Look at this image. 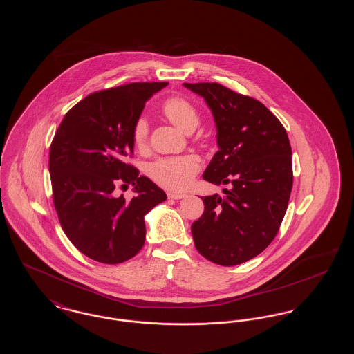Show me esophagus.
Returning <instances> with one entry per match:
<instances>
[{
    "instance_id": "1",
    "label": "esophagus",
    "mask_w": 354,
    "mask_h": 354,
    "mask_svg": "<svg viewBox=\"0 0 354 354\" xmlns=\"http://www.w3.org/2000/svg\"><path fill=\"white\" fill-rule=\"evenodd\" d=\"M169 199H175V201H179V199H185L187 198L185 194H179V192H169Z\"/></svg>"
}]
</instances>
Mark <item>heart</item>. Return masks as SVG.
I'll use <instances>...</instances> for the list:
<instances>
[{
	"label": "heart",
	"mask_w": 354,
	"mask_h": 354,
	"mask_svg": "<svg viewBox=\"0 0 354 354\" xmlns=\"http://www.w3.org/2000/svg\"><path fill=\"white\" fill-rule=\"evenodd\" d=\"M165 115L180 130L188 131L199 122L195 107L188 101L179 97H172L163 103ZM149 123L147 119L140 117L135 122L133 140L138 149H143L147 143ZM199 171V159L194 155L160 158L153 162L149 174L152 179L162 187L171 191H183L192 183Z\"/></svg>",
	"instance_id": "b5f03b06"
}]
</instances>
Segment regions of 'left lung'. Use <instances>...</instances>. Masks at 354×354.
Instances as JSON below:
<instances>
[{
  "label": "left lung",
  "instance_id": "obj_1",
  "mask_svg": "<svg viewBox=\"0 0 354 354\" xmlns=\"http://www.w3.org/2000/svg\"><path fill=\"white\" fill-rule=\"evenodd\" d=\"M204 98L216 124L219 151L203 179L230 185L204 196L202 218L191 232L199 253L232 267L263 252L277 234L289 202L292 149L284 126L251 97L219 84H183Z\"/></svg>",
  "mask_w": 354,
  "mask_h": 354
}]
</instances>
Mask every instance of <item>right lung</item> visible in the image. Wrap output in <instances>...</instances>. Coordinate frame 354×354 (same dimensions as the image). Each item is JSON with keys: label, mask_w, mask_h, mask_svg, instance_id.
<instances>
[{"label": "right lung", "mask_w": 354, "mask_h": 354, "mask_svg": "<svg viewBox=\"0 0 354 354\" xmlns=\"http://www.w3.org/2000/svg\"><path fill=\"white\" fill-rule=\"evenodd\" d=\"M167 82H136L90 94L68 110L49 156L53 201L70 241L87 257L119 264L139 252L145 215L166 192L126 163L134 152L133 130L146 102ZM135 185L131 201L115 187Z\"/></svg>", "instance_id": "obj_1"}]
</instances>
